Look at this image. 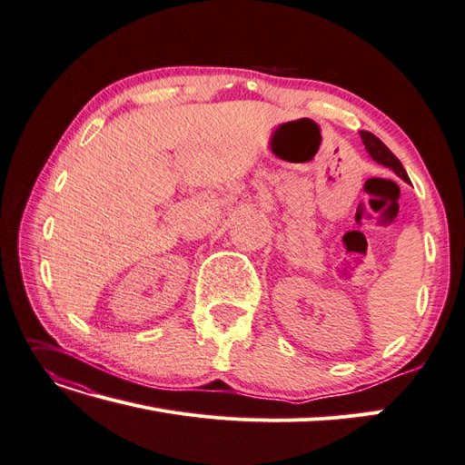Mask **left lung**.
Returning a JSON list of instances; mask_svg holds the SVG:
<instances>
[{
  "instance_id": "left-lung-1",
  "label": "left lung",
  "mask_w": 465,
  "mask_h": 465,
  "mask_svg": "<svg viewBox=\"0 0 465 465\" xmlns=\"http://www.w3.org/2000/svg\"><path fill=\"white\" fill-rule=\"evenodd\" d=\"M360 137L369 153V157H371L375 163L387 166V169H391L399 178H402L404 183H411V178H409L407 171H404V166L401 164V161L395 157V154L389 151V147L383 141L375 137L371 131H360Z\"/></svg>"
}]
</instances>
